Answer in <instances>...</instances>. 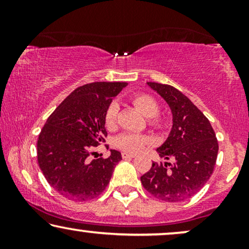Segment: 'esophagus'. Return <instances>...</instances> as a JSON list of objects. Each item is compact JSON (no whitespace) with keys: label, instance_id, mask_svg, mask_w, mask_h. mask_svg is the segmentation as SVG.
<instances>
[{"label":"esophagus","instance_id":"1","mask_svg":"<svg viewBox=\"0 0 249 249\" xmlns=\"http://www.w3.org/2000/svg\"><path fill=\"white\" fill-rule=\"evenodd\" d=\"M122 159H124V160H128V159H134L135 158V154H130V153H125V152H124L122 153Z\"/></svg>","mask_w":249,"mask_h":249}]
</instances>
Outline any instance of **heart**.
<instances>
[{"label": "heart", "mask_w": 249, "mask_h": 249, "mask_svg": "<svg viewBox=\"0 0 249 249\" xmlns=\"http://www.w3.org/2000/svg\"><path fill=\"white\" fill-rule=\"evenodd\" d=\"M132 104L142 112L145 117L152 118L153 124H161V119L155 117L159 112V103L154 97L147 94H136L131 97ZM119 105L117 102H112L108 105L104 115V122L107 129H113L117 125ZM151 142L147 136L136 132H124L115 138V146L124 152L138 153L141 152L146 145Z\"/></svg>", "instance_id": "obj_1"}]
</instances>
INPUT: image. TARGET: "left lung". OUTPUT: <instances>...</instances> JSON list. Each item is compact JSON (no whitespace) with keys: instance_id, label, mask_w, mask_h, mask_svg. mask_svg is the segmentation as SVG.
Masks as SVG:
<instances>
[{"instance_id":"1","label":"left lung","mask_w":249,"mask_h":249,"mask_svg":"<svg viewBox=\"0 0 249 249\" xmlns=\"http://www.w3.org/2000/svg\"><path fill=\"white\" fill-rule=\"evenodd\" d=\"M172 113V128L158 147L159 155L172 163H153L141 177L142 185L156 198L181 202L198 193L212 176L219 145L207 118L181 91L170 85L147 83Z\"/></svg>"}]
</instances>
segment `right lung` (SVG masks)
Wrapping results in <instances>:
<instances>
[{
  "label": "right lung",
  "mask_w": 249,
  "mask_h": 249,
  "mask_svg": "<svg viewBox=\"0 0 249 249\" xmlns=\"http://www.w3.org/2000/svg\"><path fill=\"white\" fill-rule=\"evenodd\" d=\"M127 83L97 81L74 89L46 120L38 141L39 168L51 187L74 202L93 199L110 182L121 153L90 160L91 148L104 142L105 111Z\"/></svg>",
  "instance_id": "1"
}]
</instances>
